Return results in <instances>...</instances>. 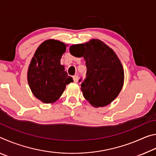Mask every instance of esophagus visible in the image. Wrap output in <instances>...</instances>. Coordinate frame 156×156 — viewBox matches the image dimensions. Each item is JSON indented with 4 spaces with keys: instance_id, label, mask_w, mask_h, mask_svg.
Listing matches in <instances>:
<instances>
[{
    "instance_id": "esophagus-1",
    "label": "esophagus",
    "mask_w": 156,
    "mask_h": 156,
    "mask_svg": "<svg viewBox=\"0 0 156 156\" xmlns=\"http://www.w3.org/2000/svg\"><path fill=\"white\" fill-rule=\"evenodd\" d=\"M73 80H74L75 83H77L78 80V75H75L73 76Z\"/></svg>"
}]
</instances>
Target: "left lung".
<instances>
[{
    "label": "left lung",
    "instance_id": "left-lung-1",
    "mask_svg": "<svg viewBox=\"0 0 156 156\" xmlns=\"http://www.w3.org/2000/svg\"><path fill=\"white\" fill-rule=\"evenodd\" d=\"M79 49H83L80 57L84 58L87 67L86 78L81 84L83 96L94 107L107 106L122 88V65L113 50L98 39L72 45L70 54L75 56Z\"/></svg>",
    "mask_w": 156,
    "mask_h": 156
}]
</instances>
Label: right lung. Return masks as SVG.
Wrapping results in <instances>:
<instances>
[{
  "mask_svg": "<svg viewBox=\"0 0 156 156\" xmlns=\"http://www.w3.org/2000/svg\"><path fill=\"white\" fill-rule=\"evenodd\" d=\"M66 45L59 41L47 40L36 49L27 72L29 85L36 98L53 103L61 96L66 85L73 82L60 65Z\"/></svg>",
  "mask_w": 156,
  "mask_h": 156,
  "instance_id": "1",
  "label": "right lung"
}]
</instances>
